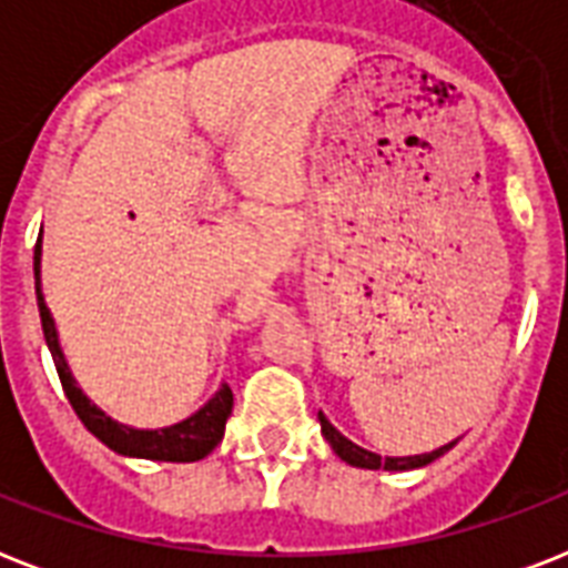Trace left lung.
<instances>
[{
  "label": "left lung",
  "mask_w": 568,
  "mask_h": 568,
  "mask_svg": "<svg viewBox=\"0 0 568 568\" xmlns=\"http://www.w3.org/2000/svg\"><path fill=\"white\" fill-rule=\"evenodd\" d=\"M318 422H321L324 439L329 442V448L336 450L338 459H345L347 466L372 468V471H377V468H383V471H409V468H422L427 466V463H433V459L445 457V454L457 445V439H454L448 442V445H442V448L427 450V454H413V457H379V454H374V450L359 448L356 442L347 439L345 433H338L324 413H318Z\"/></svg>",
  "instance_id": "8db88e82"
}]
</instances>
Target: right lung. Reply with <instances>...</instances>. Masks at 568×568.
Here are the masks:
<instances>
[{
	"label": "right lung",
	"instance_id": "right-lung-1",
	"mask_svg": "<svg viewBox=\"0 0 568 568\" xmlns=\"http://www.w3.org/2000/svg\"><path fill=\"white\" fill-rule=\"evenodd\" d=\"M40 241H43V235H40L38 244H34V292H38L43 338H47V347L49 354H52V363H55L58 379H61V386H64L67 400H70V406L75 409V415L82 418L84 427H88L102 445H109L111 450H118L123 457L159 459V463H196V459L209 457V454L217 448V442L223 439V427H226V418H230L232 413V388L223 383L196 413H191L189 418H182V422L176 424L159 427V430L129 427V424L114 422L111 415L102 413L100 406L93 404L91 397L79 388V383H75L73 372H70V365H67L64 359L61 342H58L55 321H52V312H49L47 301H43V288H40V256H43Z\"/></svg>",
	"mask_w": 568,
	"mask_h": 568
}]
</instances>
